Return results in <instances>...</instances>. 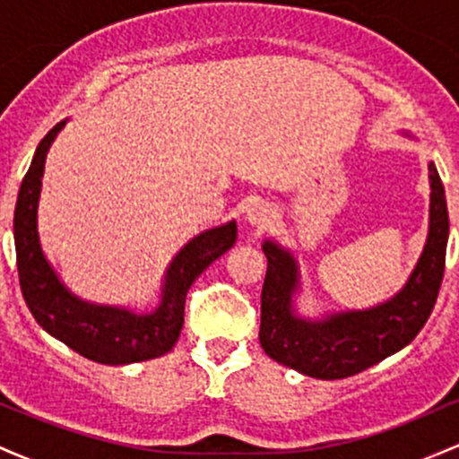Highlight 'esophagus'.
I'll return each instance as SVG.
<instances>
[{"label": "esophagus", "mask_w": 459, "mask_h": 459, "mask_svg": "<svg viewBox=\"0 0 459 459\" xmlns=\"http://www.w3.org/2000/svg\"><path fill=\"white\" fill-rule=\"evenodd\" d=\"M247 222L255 226H265L272 220V207L265 203H256L247 209Z\"/></svg>", "instance_id": "obj_1"}]
</instances>
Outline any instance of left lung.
<instances>
[{
    "label": "left lung",
    "mask_w": 459,
    "mask_h": 459,
    "mask_svg": "<svg viewBox=\"0 0 459 459\" xmlns=\"http://www.w3.org/2000/svg\"><path fill=\"white\" fill-rule=\"evenodd\" d=\"M429 183L428 244L402 293L382 307L362 313L358 310L332 315L324 321L293 317L291 293L298 284L296 261L272 241L263 244L267 273L261 291L259 339L267 356L307 376L341 380L394 354L419 334L438 298L449 239L445 187L434 163H429Z\"/></svg>",
    "instance_id": "left-lung-1"
}]
</instances>
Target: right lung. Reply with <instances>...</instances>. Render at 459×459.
<instances>
[{"mask_svg": "<svg viewBox=\"0 0 459 459\" xmlns=\"http://www.w3.org/2000/svg\"><path fill=\"white\" fill-rule=\"evenodd\" d=\"M62 127L65 123H57L40 140L30 170L21 183L14 207V247L25 304L39 325L88 360L101 365H129L168 354L181 334L189 287L218 256L233 247L237 226L229 222L207 230L178 252L168 270L161 304L155 313L134 315L123 308L92 307L82 302L57 281L49 263L45 261L36 230V207L45 157Z\"/></svg>", "mask_w": 459, "mask_h": 459, "instance_id": "add662e5", "label": "right lung"}]
</instances>
